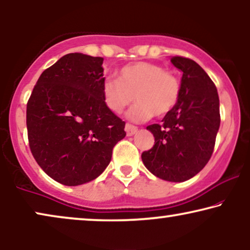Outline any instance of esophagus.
<instances>
[{
	"mask_svg": "<svg viewBox=\"0 0 250 250\" xmlns=\"http://www.w3.org/2000/svg\"><path fill=\"white\" fill-rule=\"evenodd\" d=\"M125 132H127V136H132V135H135L136 132H137L138 128L136 127V125H130V123H127V125H125Z\"/></svg>",
	"mask_w": 250,
	"mask_h": 250,
	"instance_id": "1",
	"label": "esophagus"
}]
</instances>
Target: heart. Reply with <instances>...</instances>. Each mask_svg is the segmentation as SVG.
<instances>
[{"label":"heart","mask_w":250,"mask_h":250,"mask_svg":"<svg viewBox=\"0 0 250 250\" xmlns=\"http://www.w3.org/2000/svg\"><path fill=\"white\" fill-rule=\"evenodd\" d=\"M119 81L106 79L102 84L104 104L113 113H121L138 101L130 112L132 121L142 122L167 115L177 106L182 95V82L174 72L148 62L128 64L118 73Z\"/></svg>","instance_id":"b5f03b06"}]
</instances>
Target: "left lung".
<instances>
[{"label": "left lung", "instance_id": "obj_1", "mask_svg": "<svg viewBox=\"0 0 250 250\" xmlns=\"http://www.w3.org/2000/svg\"><path fill=\"white\" fill-rule=\"evenodd\" d=\"M170 61L183 72L181 99L162 123L146 127L154 136V145L142 153V160L156 177L184 182L211 158L221 123L219 98L215 83L200 65L182 56Z\"/></svg>", "mask_w": 250, "mask_h": 250}]
</instances>
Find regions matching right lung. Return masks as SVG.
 I'll return each mask as SVG.
<instances>
[{"label":"right lung","instance_id":"obj_1","mask_svg":"<svg viewBox=\"0 0 250 250\" xmlns=\"http://www.w3.org/2000/svg\"><path fill=\"white\" fill-rule=\"evenodd\" d=\"M102 57L68 53L40 76L27 102L29 148L56 182L78 186L107 167L125 122L106 107Z\"/></svg>","mask_w":250,"mask_h":250}]
</instances>
